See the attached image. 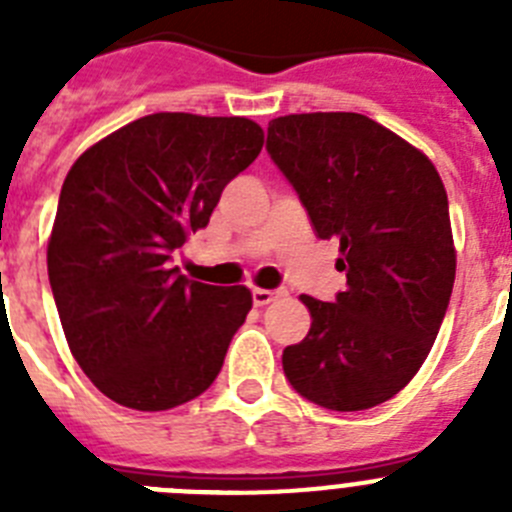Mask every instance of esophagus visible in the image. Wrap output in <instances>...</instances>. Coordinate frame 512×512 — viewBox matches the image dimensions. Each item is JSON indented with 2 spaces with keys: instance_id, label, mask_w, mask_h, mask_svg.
I'll use <instances>...</instances> for the list:
<instances>
[{
  "instance_id": "34e87169",
  "label": "esophagus",
  "mask_w": 512,
  "mask_h": 512,
  "mask_svg": "<svg viewBox=\"0 0 512 512\" xmlns=\"http://www.w3.org/2000/svg\"><path fill=\"white\" fill-rule=\"evenodd\" d=\"M287 295V289H253L251 292V297H253V305L256 307H264V305H269V302H274L277 300V297H284Z\"/></svg>"
}]
</instances>
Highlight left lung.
<instances>
[{
	"label": "left lung",
	"mask_w": 512,
	"mask_h": 512,
	"mask_svg": "<svg viewBox=\"0 0 512 512\" xmlns=\"http://www.w3.org/2000/svg\"><path fill=\"white\" fill-rule=\"evenodd\" d=\"M266 151L318 238H338L346 271L333 302L300 297L312 325L284 348V374L320 408H374L418 374L449 307L456 251L441 176L359 112L277 117Z\"/></svg>",
	"instance_id": "left-lung-1"
}]
</instances>
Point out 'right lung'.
Instances as JSON below:
<instances>
[{
  "mask_svg": "<svg viewBox=\"0 0 512 512\" xmlns=\"http://www.w3.org/2000/svg\"><path fill=\"white\" fill-rule=\"evenodd\" d=\"M261 146L248 117L156 112L94 143L66 174L48 279L71 354L117 405L176 408L223 369L251 292L189 282L171 253L210 223Z\"/></svg>",
  "mask_w": 512,
  "mask_h": 512,
  "instance_id": "obj_1",
  "label": "right lung"
}]
</instances>
